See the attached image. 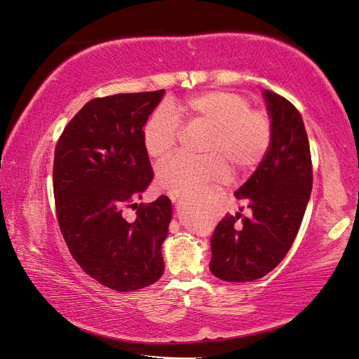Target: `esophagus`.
I'll list each match as a JSON object with an SVG mask.
<instances>
[{"mask_svg":"<svg viewBox=\"0 0 359 359\" xmlns=\"http://www.w3.org/2000/svg\"><path fill=\"white\" fill-rule=\"evenodd\" d=\"M170 199H171L172 202H177V196H175V194H171V193H170Z\"/></svg>","mask_w":359,"mask_h":359,"instance_id":"esophagus-1","label":"esophagus"}]
</instances>
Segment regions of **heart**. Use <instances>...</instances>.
Returning a JSON list of instances; mask_svg holds the SVG:
<instances>
[{
    "label": "heart",
    "mask_w": 359,
    "mask_h": 359,
    "mask_svg": "<svg viewBox=\"0 0 359 359\" xmlns=\"http://www.w3.org/2000/svg\"><path fill=\"white\" fill-rule=\"evenodd\" d=\"M170 108L191 123L197 121L211 128L203 148L207 157L179 156L158 170V185L171 194L199 193L207 185L225 179L226 164L234 172L251 170L270 147L269 118L261 111L248 109V102L242 95L216 89L203 90L184 102L171 103ZM172 113L162 106L143 126V148L154 162L166 160L177 144L179 123Z\"/></svg>",
    "instance_id": "1"
}]
</instances>
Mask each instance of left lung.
Wrapping results in <instances>:
<instances>
[{"label": "left lung", "mask_w": 359, "mask_h": 359, "mask_svg": "<svg viewBox=\"0 0 359 359\" xmlns=\"http://www.w3.org/2000/svg\"><path fill=\"white\" fill-rule=\"evenodd\" d=\"M270 118V147L251 177L234 196L250 217L225 216L211 238L210 270L228 282L264 278L280 264L302 222L313 171L310 144L299 111L284 97L262 90Z\"/></svg>", "instance_id": "obj_1"}]
</instances>
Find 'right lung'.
Here are the masks:
<instances>
[{
    "label": "right lung",
    "instance_id": "1",
    "mask_svg": "<svg viewBox=\"0 0 359 359\" xmlns=\"http://www.w3.org/2000/svg\"><path fill=\"white\" fill-rule=\"evenodd\" d=\"M165 90L117 94L86 103L60 137L53 158V196L60 230L90 278L117 292L154 284L165 270L162 243L172 205L160 196L137 199L154 177L142 133ZM139 206L136 219L123 216Z\"/></svg>",
    "mask_w": 359,
    "mask_h": 359
}]
</instances>
